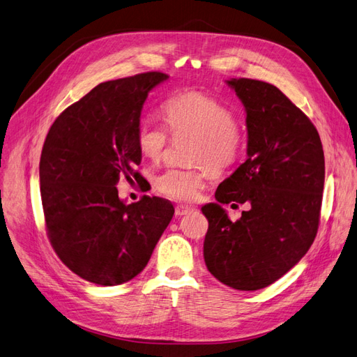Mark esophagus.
<instances>
[{"label": "esophagus", "instance_id": "34e87169", "mask_svg": "<svg viewBox=\"0 0 357 357\" xmlns=\"http://www.w3.org/2000/svg\"><path fill=\"white\" fill-rule=\"evenodd\" d=\"M192 210L193 208L188 207V205H177V207H176V215H177V218H181V215L190 213Z\"/></svg>", "mask_w": 357, "mask_h": 357}]
</instances>
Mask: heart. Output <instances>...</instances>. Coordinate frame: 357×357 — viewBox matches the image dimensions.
<instances>
[{"instance_id": "obj_1", "label": "heart", "mask_w": 357, "mask_h": 357, "mask_svg": "<svg viewBox=\"0 0 357 357\" xmlns=\"http://www.w3.org/2000/svg\"><path fill=\"white\" fill-rule=\"evenodd\" d=\"M162 114L174 139L190 138L189 160L205 165L220 174L238 160L245 135L234 112L213 96L199 91H186L169 96L162 105ZM168 134L162 126L143 122L137 129V146L144 158L158 162L168 146ZM208 172L205 168H168L155 178L162 195L190 202L199 198Z\"/></svg>"}]
</instances>
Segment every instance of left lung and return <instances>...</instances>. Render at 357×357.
Masks as SVG:
<instances>
[{
	"label": "left lung",
	"instance_id": "obj_1",
	"mask_svg": "<svg viewBox=\"0 0 357 357\" xmlns=\"http://www.w3.org/2000/svg\"><path fill=\"white\" fill-rule=\"evenodd\" d=\"M245 109L247 159L201 208L208 220L204 261L236 290L273 284L305 256L316 238L325 155L316 126L287 96L261 80H226ZM245 202L231 222L222 203Z\"/></svg>",
	"mask_w": 357,
	"mask_h": 357
}]
</instances>
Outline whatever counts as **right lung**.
I'll list each match as a JSON object with an SVG mask.
<instances>
[{"label":"right lung","instance_id":"obj_1","mask_svg":"<svg viewBox=\"0 0 357 357\" xmlns=\"http://www.w3.org/2000/svg\"><path fill=\"white\" fill-rule=\"evenodd\" d=\"M169 75L150 71L100 83L63 110L40 158V192L53 250L74 274L100 286L132 280L146 268L174 215L164 198H119L121 178H142L137 146L149 92Z\"/></svg>","mask_w":357,"mask_h":357}]
</instances>
